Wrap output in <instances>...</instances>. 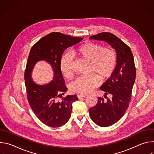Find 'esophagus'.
Segmentation results:
<instances>
[{
  "instance_id": "34e87169",
  "label": "esophagus",
  "mask_w": 154,
  "mask_h": 154,
  "mask_svg": "<svg viewBox=\"0 0 154 154\" xmlns=\"http://www.w3.org/2000/svg\"><path fill=\"white\" fill-rule=\"evenodd\" d=\"M87 96L86 94H77V97L79 99H81L82 97H86Z\"/></svg>"
}]
</instances>
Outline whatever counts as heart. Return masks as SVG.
Returning a JSON list of instances; mask_svg holds the SVG:
<instances>
[{
	"instance_id": "1",
	"label": "heart",
	"mask_w": 154,
	"mask_h": 154,
	"mask_svg": "<svg viewBox=\"0 0 154 154\" xmlns=\"http://www.w3.org/2000/svg\"><path fill=\"white\" fill-rule=\"evenodd\" d=\"M72 54L88 63V72L93 74L88 77L77 78L70 85V90L73 93L86 94L93 90L99 79L104 81L113 74L117 62L115 49L110 46H105L93 42H86L72 52ZM72 57L65 54L61 59L60 69L64 77L69 79L72 75Z\"/></svg>"
}]
</instances>
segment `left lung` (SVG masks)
I'll use <instances>...</instances> for the list:
<instances>
[{
  "mask_svg": "<svg viewBox=\"0 0 154 154\" xmlns=\"http://www.w3.org/2000/svg\"><path fill=\"white\" fill-rule=\"evenodd\" d=\"M90 39L102 40L114 48L117 53V64L111 77L100 89L105 92V100L98 97L97 104L90 108L93 121L105 127L118 122L129 106L131 91L136 78V68L130 48L112 33L102 32L90 36Z\"/></svg>",
  "mask_w": 154,
  "mask_h": 154,
  "instance_id": "8db88e82",
  "label": "left lung"
}]
</instances>
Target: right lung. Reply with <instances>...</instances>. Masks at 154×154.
I'll return each instance as SVG.
<instances>
[{"label": "right lung", "instance_id": "1", "mask_svg": "<svg viewBox=\"0 0 154 154\" xmlns=\"http://www.w3.org/2000/svg\"><path fill=\"white\" fill-rule=\"evenodd\" d=\"M83 39L52 32L39 39L30 50L24 73L27 97L34 114L48 126L59 127L66 123L71 115L72 104L78 100L74 94L63 97L58 101L57 98L67 91L60 64L64 50ZM41 60L49 62L54 73L53 80L45 85L36 84L31 78L34 64Z\"/></svg>", "mask_w": 154, "mask_h": 154}]
</instances>
